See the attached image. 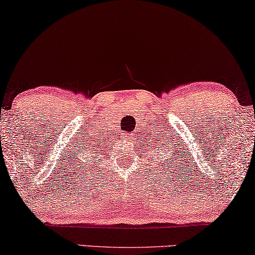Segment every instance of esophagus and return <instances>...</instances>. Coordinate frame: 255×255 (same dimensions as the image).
<instances>
[{"instance_id": "34e87169", "label": "esophagus", "mask_w": 255, "mask_h": 255, "mask_svg": "<svg viewBox=\"0 0 255 255\" xmlns=\"http://www.w3.org/2000/svg\"><path fill=\"white\" fill-rule=\"evenodd\" d=\"M125 136H127V138H130V136H132V134L131 133H128V134H125Z\"/></svg>"}]
</instances>
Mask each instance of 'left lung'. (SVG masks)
<instances>
[{"label": "left lung", "instance_id": "obj_1", "mask_svg": "<svg viewBox=\"0 0 255 255\" xmlns=\"http://www.w3.org/2000/svg\"><path fill=\"white\" fill-rule=\"evenodd\" d=\"M162 147H163V146H162Z\"/></svg>", "mask_w": 255, "mask_h": 255}]
</instances>
